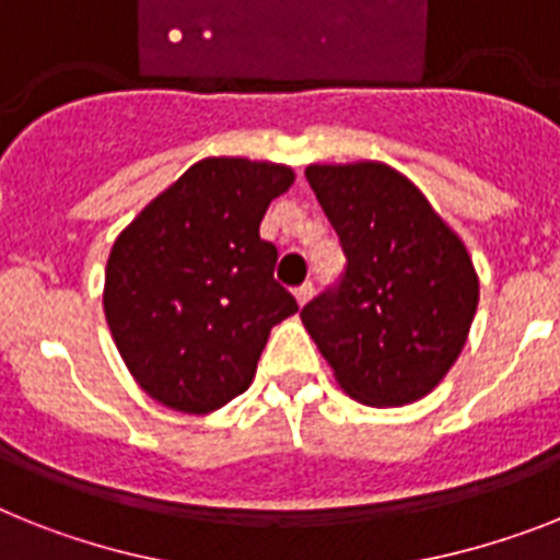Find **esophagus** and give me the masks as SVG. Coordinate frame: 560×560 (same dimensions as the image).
<instances>
[{
	"label": "esophagus",
	"mask_w": 560,
	"mask_h": 560,
	"mask_svg": "<svg viewBox=\"0 0 560 560\" xmlns=\"http://www.w3.org/2000/svg\"><path fill=\"white\" fill-rule=\"evenodd\" d=\"M312 298H314V285L312 283H303L300 289H294V300H298L300 306H306Z\"/></svg>",
	"instance_id": "esophagus-1"
}]
</instances>
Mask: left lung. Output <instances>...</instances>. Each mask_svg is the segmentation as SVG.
Here are the masks:
<instances>
[{
	"mask_svg": "<svg viewBox=\"0 0 560 560\" xmlns=\"http://www.w3.org/2000/svg\"><path fill=\"white\" fill-rule=\"evenodd\" d=\"M306 179L346 254V271L300 317L340 389L406 406L435 389L478 308V275L412 179L383 163L308 165Z\"/></svg>",
	"mask_w": 560,
	"mask_h": 560,
	"instance_id": "1",
	"label": "left lung"
}]
</instances>
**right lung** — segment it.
<instances>
[{
	"label": "right lung",
	"instance_id": "1",
	"mask_svg": "<svg viewBox=\"0 0 560 560\" xmlns=\"http://www.w3.org/2000/svg\"><path fill=\"white\" fill-rule=\"evenodd\" d=\"M294 171L208 156L148 202L110 248L103 308L156 404L208 415L248 389L269 331L298 312L260 220Z\"/></svg>",
	"mask_w": 560,
	"mask_h": 560
}]
</instances>
